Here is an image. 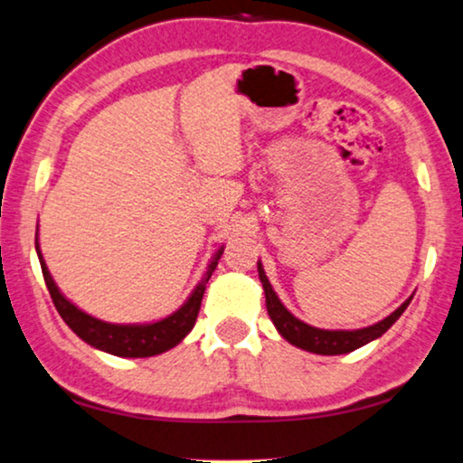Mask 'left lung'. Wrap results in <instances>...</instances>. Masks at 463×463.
Instances as JSON below:
<instances>
[{
	"label": "left lung",
	"instance_id": "left-lung-1",
	"mask_svg": "<svg viewBox=\"0 0 463 463\" xmlns=\"http://www.w3.org/2000/svg\"><path fill=\"white\" fill-rule=\"evenodd\" d=\"M258 275L266 294V310H269V315L272 318V323H275L279 334H281L289 344H294V346L308 350V353H315V354H346L364 346V344H369L371 340H377V337L383 335L390 327H392L396 318L405 312L409 302H411V298L405 299V302H402L392 315L386 317L380 323L369 325V327L354 329V331L317 329V327H310V325H306L304 321H299V318H296L288 308H285L281 299H279L275 291H272L269 279H266L264 269L260 262H258Z\"/></svg>",
	"mask_w": 463,
	"mask_h": 463
}]
</instances>
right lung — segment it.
Returning a JSON list of instances; mask_svg holds the SVG:
<instances>
[{
    "label": "right lung",
    "instance_id": "obj_1",
    "mask_svg": "<svg viewBox=\"0 0 463 463\" xmlns=\"http://www.w3.org/2000/svg\"><path fill=\"white\" fill-rule=\"evenodd\" d=\"M35 250L39 262H42L45 288H48L52 302H54L62 321L67 323L83 342H88L90 346L104 350V353L115 356H128V359H145V356L161 354L184 340L188 331L194 327V321H197L201 308V299H203L205 294V285L210 281L212 272L216 270L220 256H222V250H220L216 253V258L212 260L210 266H207L205 277L201 279V283L194 288L191 298H188L174 315L148 325H115L90 317L83 310L77 308L75 304H71L69 299L61 294V289L56 288L54 279H52L48 266L43 262L42 251H39V243H35Z\"/></svg>",
    "mask_w": 463,
    "mask_h": 463
}]
</instances>
